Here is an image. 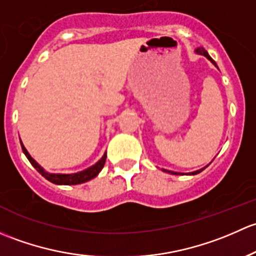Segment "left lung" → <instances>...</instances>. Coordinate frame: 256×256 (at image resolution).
I'll use <instances>...</instances> for the list:
<instances>
[{
	"mask_svg": "<svg viewBox=\"0 0 256 256\" xmlns=\"http://www.w3.org/2000/svg\"><path fill=\"white\" fill-rule=\"evenodd\" d=\"M194 52H197V54H201V55H204V56H206L207 58V59L208 60H210V62H212V64L213 65H214V66H217V64H216V62H214V60H213L212 59V58H210V55H208V52H206V50H204V48H197L196 50H194ZM207 168V166H206ZM201 168V170H197V171H194V172H191V174H190V175H196V174H200V172H201V171L202 170H204V168ZM164 171H166V172H168V174H172V175H178V174H180V172H174V171H168V170H164Z\"/></svg>",
	"mask_w": 256,
	"mask_h": 256,
	"instance_id": "1",
	"label": "left lung"
}]
</instances>
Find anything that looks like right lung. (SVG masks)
I'll use <instances>...</instances> for the list:
<instances>
[{
    "label": "right lung",
    "instance_id": "add662e5",
    "mask_svg": "<svg viewBox=\"0 0 256 256\" xmlns=\"http://www.w3.org/2000/svg\"><path fill=\"white\" fill-rule=\"evenodd\" d=\"M20 146H22V150H23V152H24V155L27 156V159L30 160V164L36 168V170L38 171L39 174H42V176H44L46 180L50 181V182L55 184V185H78V184H84V182H86V181L92 180V178H96V176L98 175L100 171L104 168V162H106V158H107V154L104 152V156H102L101 159L96 162V164L92 165L91 168H86V170L80 171V172L50 174V172H46V171L44 170V168H42L40 165H39L38 162H36V160L30 156V152H27V149H26L24 146H23L22 142H20Z\"/></svg>",
    "mask_w": 256,
    "mask_h": 256
}]
</instances>
